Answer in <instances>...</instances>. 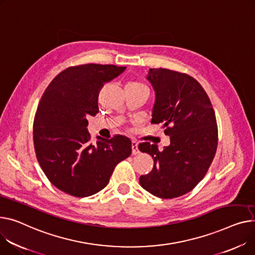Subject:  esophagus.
Instances as JSON below:
<instances>
[{"mask_svg": "<svg viewBox=\"0 0 255 255\" xmlns=\"http://www.w3.org/2000/svg\"><path fill=\"white\" fill-rule=\"evenodd\" d=\"M131 145H132V154H133V155H137L138 152H139L137 141L132 140V141H131Z\"/></svg>", "mask_w": 255, "mask_h": 255, "instance_id": "34e87169", "label": "esophagus"}]
</instances>
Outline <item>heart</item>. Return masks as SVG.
Segmentation results:
<instances>
[{"mask_svg": "<svg viewBox=\"0 0 255 255\" xmlns=\"http://www.w3.org/2000/svg\"><path fill=\"white\" fill-rule=\"evenodd\" d=\"M127 85H130V86H145V85H143L142 83H139V82H130Z\"/></svg>", "mask_w": 255, "mask_h": 255, "instance_id": "b5f03b06", "label": "heart"}]
</instances>
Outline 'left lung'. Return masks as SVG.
Here are the masks:
<instances>
[{
    "label": "left lung",
    "mask_w": 255,
    "mask_h": 255,
    "mask_svg": "<svg viewBox=\"0 0 255 255\" xmlns=\"http://www.w3.org/2000/svg\"><path fill=\"white\" fill-rule=\"evenodd\" d=\"M156 92L152 124H161L170 144L139 143L154 167L139 177L142 188L162 199L191 192L203 179L215 156L218 134L210 99L193 77L167 69H149L146 77Z\"/></svg>",
    "instance_id": "8db88e82"
}]
</instances>
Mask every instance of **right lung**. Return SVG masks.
<instances>
[{"label":"right lung","instance_id":"obj_1","mask_svg":"<svg viewBox=\"0 0 255 255\" xmlns=\"http://www.w3.org/2000/svg\"><path fill=\"white\" fill-rule=\"evenodd\" d=\"M126 66L83 64L67 67L46 88L33 121V145L47 178L60 191L88 197L108 185L115 167L131 155L129 138L90 141L88 120L98 113L105 83Z\"/></svg>","mask_w":255,"mask_h":255}]
</instances>
